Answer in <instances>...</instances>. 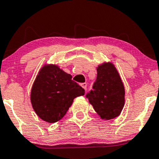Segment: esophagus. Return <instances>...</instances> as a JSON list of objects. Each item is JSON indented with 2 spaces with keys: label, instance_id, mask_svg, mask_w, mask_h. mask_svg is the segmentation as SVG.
Wrapping results in <instances>:
<instances>
[{
  "label": "esophagus",
  "instance_id": "1",
  "mask_svg": "<svg viewBox=\"0 0 159 159\" xmlns=\"http://www.w3.org/2000/svg\"><path fill=\"white\" fill-rule=\"evenodd\" d=\"M81 86H82V87L83 88V89H85V90H86V86H87V83H82V84H81Z\"/></svg>",
  "mask_w": 159,
  "mask_h": 159
}]
</instances>
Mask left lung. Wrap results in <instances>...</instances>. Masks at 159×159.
<instances>
[{
	"label": "left lung",
	"instance_id": "8db88e82",
	"mask_svg": "<svg viewBox=\"0 0 159 159\" xmlns=\"http://www.w3.org/2000/svg\"><path fill=\"white\" fill-rule=\"evenodd\" d=\"M86 97L102 119H112L121 113L125 103V89L112 63L98 66L93 89Z\"/></svg>",
	"mask_w": 159,
	"mask_h": 159
}]
</instances>
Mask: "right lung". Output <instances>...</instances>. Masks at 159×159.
Segmentation results:
<instances>
[{
  "mask_svg": "<svg viewBox=\"0 0 159 159\" xmlns=\"http://www.w3.org/2000/svg\"><path fill=\"white\" fill-rule=\"evenodd\" d=\"M85 90L72 76L56 65L44 66L32 86L30 100L37 116L47 122L60 120L73 102Z\"/></svg>",
  "mask_w": 159,
  "mask_h": 159,
  "instance_id": "1",
  "label": "right lung"
}]
</instances>
